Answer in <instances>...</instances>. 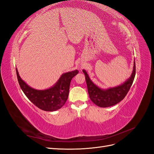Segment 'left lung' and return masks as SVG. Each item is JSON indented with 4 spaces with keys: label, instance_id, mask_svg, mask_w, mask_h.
<instances>
[{
    "label": "left lung",
    "instance_id": "obj_1",
    "mask_svg": "<svg viewBox=\"0 0 154 154\" xmlns=\"http://www.w3.org/2000/svg\"><path fill=\"white\" fill-rule=\"evenodd\" d=\"M83 72L85 74L88 93L91 101L100 107H109L118 103L127 94L136 75V63L134 61L131 76L123 84L106 89L96 85L91 81L85 70H83Z\"/></svg>",
    "mask_w": 154,
    "mask_h": 154
}]
</instances>
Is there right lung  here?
<instances>
[{
  "instance_id": "add662e5",
  "label": "right lung",
  "mask_w": 154,
  "mask_h": 154,
  "mask_svg": "<svg viewBox=\"0 0 154 154\" xmlns=\"http://www.w3.org/2000/svg\"><path fill=\"white\" fill-rule=\"evenodd\" d=\"M17 79L20 87L25 95L38 108L53 112L57 110L65 105L67 100L71 80L78 73V70L63 73L59 80L51 88L37 90L29 87L23 81L16 68Z\"/></svg>"
}]
</instances>
